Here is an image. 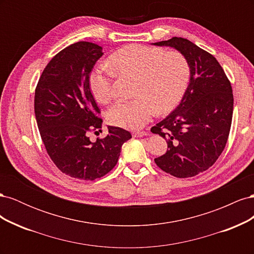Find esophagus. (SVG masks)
<instances>
[{
  "label": "esophagus",
  "instance_id": "esophagus-1",
  "mask_svg": "<svg viewBox=\"0 0 254 254\" xmlns=\"http://www.w3.org/2000/svg\"><path fill=\"white\" fill-rule=\"evenodd\" d=\"M148 133L146 132V131H136V132H133L132 133V135L134 136V137H142V136H145V135H147Z\"/></svg>",
  "mask_w": 254,
  "mask_h": 254
}]
</instances>
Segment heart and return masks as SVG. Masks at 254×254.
<instances>
[{"mask_svg": "<svg viewBox=\"0 0 254 254\" xmlns=\"http://www.w3.org/2000/svg\"><path fill=\"white\" fill-rule=\"evenodd\" d=\"M115 75L134 78L131 101H120L107 111L109 124L137 130L159 114L172 111L189 86L190 67L178 51L129 44L114 52L108 65L92 71L89 83L92 95L99 104H108L114 96Z\"/></svg>", "mask_w": 254, "mask_h": 254, "instance_id": "b5f03b06", "label": "heart"}]
</instances>
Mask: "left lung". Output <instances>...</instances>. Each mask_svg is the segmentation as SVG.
<instances>
[{
  "mask_svg": "<svg viewBox=\"0 0 254 254\" xmlns=\"http://www.w3.org/2000/svg\"><path fill=\"white\" fill-rule=\"evenodd\" d=\"M171 47L187 57L190 83L181 103L150 130L167 142L156 164L177 178H189L210 168L228 141L233 114V93L225 71L213 55L184 38L153 43Z\"/></svg>",
  "mask_w": 254,
  "mask_h": 254,
  "instance_id": "8db88e82",
  "label": "left lung"
}]
</instances>
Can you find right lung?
Segmentation results:
<instances>
[{
	"label": "right lung",
	"instance_id": "right-lung-1",
	"mask_svg": "<svg viewBox=\"0 0 254 254\" xmlns=\"http://www.w3.org/2000/svg\"><path fill=\"white\" fill-rule=\"evenodd\" d=\"M99 45L79 41L54 56L35 91V115L50 158L64 174L95 180L118 163L122 145L131 134L108 126V134L91 142V130L102 128L101 110L90 90V73L103 56ZM97 132V131H96Z\"/></svg>",
	"mask_w": 254,
	"mask_h": 254
}]
</instances>
